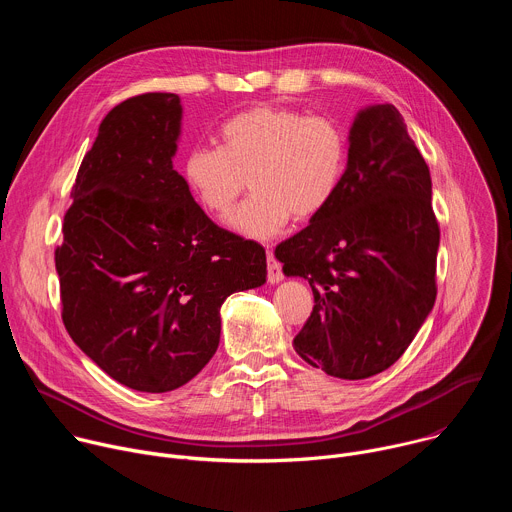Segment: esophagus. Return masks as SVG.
<instances>
[{
  "label": "esophagus",
  "mask_w": 512,
  "mask_h": 512,
  "mask_svg": "<svg viewBox=\"0 0 512 512\" xmlns=\"http://www.w3.org/2000/svg\"><path fill=\"white\" fill-rule=\"evenodd\" d=\"M267 279H269V283H279L283 279L281 263L273 257L271 251H267Z\"/></svg>",
  "instance_id": "obj_1"
}]
</instances>
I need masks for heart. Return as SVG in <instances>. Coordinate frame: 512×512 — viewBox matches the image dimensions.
Segmentation results:
<instances>
[{
  "label": "heart",
  "instance_id": "heart-1",
  "mask_svg": "<svg viewBox=\"0 0 512 512\" xmlns=\"http://www.w3.org/2000/svg\"><path fill=\"white\" fill-rule=\"evenodd\" d=\"M221 148H194L182 160V178L204 212L225 218L243 194H253L231 218V229L265 241L294 216L312 221L336 196L346 162L344 129L326 115L257 105L229 117Z\"/></svg>",
  "mask_w": 512,
  "mask_h": 512
}]
</instances>
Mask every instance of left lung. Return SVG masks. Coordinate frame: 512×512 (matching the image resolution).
Segmentation results:
<instances>
[{
	"label": "left lung",
	"mask_w": 512,
	"mask_h": 512,
	"mask_svg": "<svg viewBox=\"0 0 512 512\" xmlns=\"http://www.w3.org/2000/svg\"><path fill=\"white\" fill-rule=\"evenodd\" d=\"M348 139L334 200L275 257L314 294L296 352L330 377L358 381L397 362L431 312L440 225L429 168L393 105L362 109Z\"/></svg>",
	"instance_id": "left-lung-1"
}]
</instances>
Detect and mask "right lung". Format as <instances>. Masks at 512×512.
Returning a JSON list of instances; mask_svg holds the SVG:
<instances>
[{
    "instance_id": "obj_1",
    "label": "right lung",
    "mask_w": 512,
    "mask_h": 512,
    "mask_svg": "<svg viewBox=\"0 0 512 512\" xmlns=\"http://www.w3.org/2000/svg\"><path fill=\"white\" fill-rule=\"evenodd\" d=\"M180 119L174 93L105 115L54 251L66 332L143 393L194 379L218 348L223 302L267 277L265 249L214 225L174 170Z\"/></svg>"
}]
</instances>
